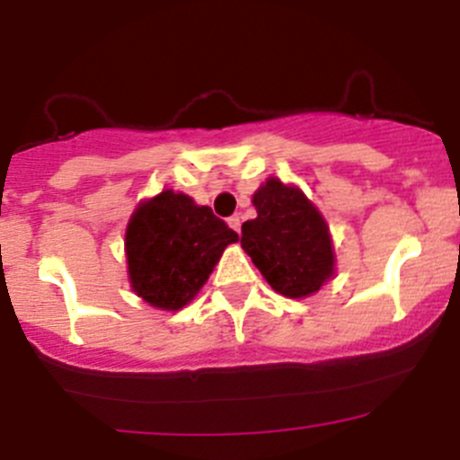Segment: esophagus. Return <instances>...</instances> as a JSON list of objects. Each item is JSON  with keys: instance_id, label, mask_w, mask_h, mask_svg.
<instances>
[{"instance_id": "34e87169", "label": "esophagus", "mask_w": 460, "mask_h": 460, "mask_svg": "<svg viewBox=\"0 0 460 460\" xmlns=\"http://www.w3.org/2000/svg\"><path fill=\"white\" fill-rule=\"evenodd\" d=\"M229 226L234 231H238L240 234V226H243V216H240V213H235V216H231L229 217Z\"/></svg>"}]
</instances>
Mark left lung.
Segmentation results:
<instances>
[{
	"instance_id": "obj_1",
	"label": "left lung",
	"mask_w": 460,
	"mask_h": 460,
	"mask_svg": "<svg viewBox=\"0 0 460 460\" xmlns=\"http://www.w3.org/2000/svg\"><path fill=\"white\" fill-rule=\"evenodd\" d=\"M256 220L243 225L244 252L282 296L316 294L333 273V252L323 216L296 187L269 178L253 196Z\"/></svg>"
}]
</instances>
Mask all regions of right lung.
<instances>
[{
  "mask_svg": "<svg viewBox=\"0 0 460 460\" xmlns=\"http://www.w3.org/2000/svg\"><path fill=\"white\" fill-rule=\"evenodd\" d=\"M238 234L184 193L162 191L133 213L127 229L128 278L137 296L160 309L196 298L226 244Z\"/></svg>",
  "mask_w": 460,
  "mask_h": 460,
  "instance_id": "right-lung-1",
  "label": "right lung"
}]
</instances>
